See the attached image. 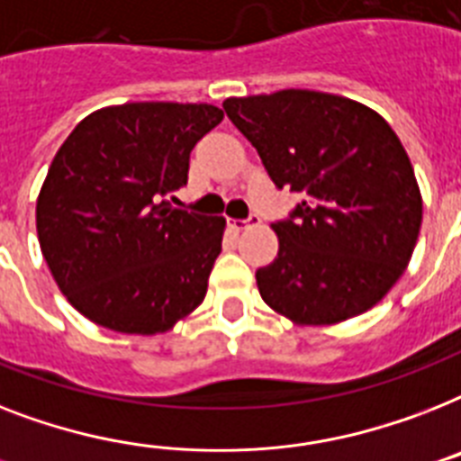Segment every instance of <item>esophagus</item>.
<instances>
[{
    "label": "esophagus",
    "instance_id": "1",
    "mask_svg": "<svg viewBox=\"0 0 461 461\" xmlns=\"http://www.w3.org/2000/svg\"><path fill=\"white\" fill-rule=\"evenodd\" d=\"M260 222V218H258L256 212H250L249 218H243V220H230V227L234 231H241L246 230V227H250V224H258Z\"/></svg>",
    "mask_w": 461,
    "mask_h": 461
}]
</instances>
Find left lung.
Segmentation results:
<instances>
[{
  "instance_id": "obj_1",
  "label": "left lung",
  "mask_w": 461,
  "mask_h": 461,
  "mask_svg": "<svg viewBox=\"0 0 461 461\" xmlns=\"http://www.w3.org/2000/svg\"><path fill=\"white\" fill-rule=\"evenodd\" d=\"M224 113L256 146L276 189L303 194L275 263L256 272L263 301L295 324H336L374 308L405 272L421 227L412 163L376 111L310 89L231 96Z\"/></svg>"
}]
</instances>
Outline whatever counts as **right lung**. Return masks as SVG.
<instances>
[{"mask_svg": "<svg viewBox=\"0 0 461 461\" xmlns=\"http://www.w3.org/2000/svg\"><path fill=\"white\" fill-rule=\"evenodd\" d=\"M222 118L211 104L108 106L56 151L37 196V237L61 294L87 320L151 336L203 303L224 218L175 208L170 194Z\"/></svg>", "mask_w": 461, "mask_h": 461, "instance_id": "add662e5", "label": "right lung"}]
</instances>
